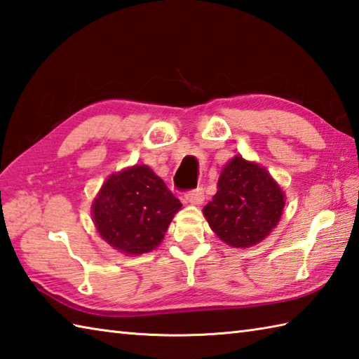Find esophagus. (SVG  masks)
<instances>
[{
	"instance_id": "esophagus-1",
	"label": "esophagus",
	"mask_w": 359,
	"mask_h": 359,
	"mask_svg": "<svg viewBox=\"0 0 359 359\" xmlns=\"http://www.w3.org/2000/svg\"><path fill=\"white\" fill-rule=\"evenodd\" d=\"M184 200L187 203H192V205H201L205 201V192H203V187H197L194 191H189L184 194Z\"/></svg>"
}]
</instances>
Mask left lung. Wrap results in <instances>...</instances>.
Masks as SVG:
<instances>
[{
	"mask_svg": "<svg viewBox=\"0 0 359 359\" xmlns=\"http://www.w3.org/2000/svg\"><path fill=\"white\" fill-rule=\"evenodd\" d=\"M283 208L285 192L266 167L238 154L222 168L217 194L203 208V215L223 242L247 248L272 233Z\"/></svg>",
	"mask_w": 359,
	"mask_h": 359,
	"instance_id": "obj_1",
	"label": "left lung"
}]
</instances>
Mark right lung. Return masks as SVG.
Listing matches in <instances>:
<instances>
[{
	"label": "right lung",
	"mask_w": 359,
	"mask_h": 359,
	"mask_svg": "<svg viewBox=\"0 0 359 359\" xmlns=\"http://www.w3.org/2000/svg\"><path fill=\"white\" fill-rule=\"evenodd\" d=\"M180 209V200L148 165L112 173L92 203L100 236L125 255L156 248Z\"/></svg>",
	"instance_id": "right-lung-1"
}]
</instances>
